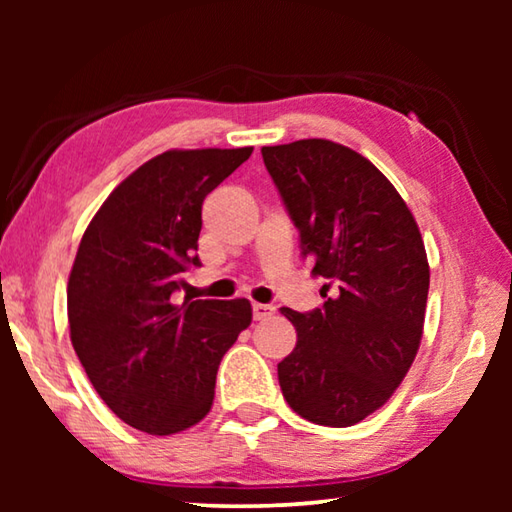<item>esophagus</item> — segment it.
<instances>
[{
    "label": "esophagus",
    "mask_w": 512,
    "mask_h": 512,
    "mask_svg": "<svg viewBox=\"0 0 512 512\" xmlns=\"http://www.w3.org/2000/svg\"><path fill=\"white\" fill-rule=\"evenodd\" d=\"M273 314H275L273 305H259V302H255V305H253V318L255 320H266V318H271Z\"/></svg>",
    "instance_id": "esophagus-1"
}]
</instances>
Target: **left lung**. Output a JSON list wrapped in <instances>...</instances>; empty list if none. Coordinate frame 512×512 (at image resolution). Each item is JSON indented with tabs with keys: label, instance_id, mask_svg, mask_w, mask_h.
I'll use <instances>...</instances> for the list:
<instances>
[{
	"label": "left lung",
	"instance_id": "1",
	"mask_svg": "<svg viewBox=\"0 0 512 512\" xmlns=\"http://www.w3.org/2000/svg\"><path fill=\"white\" fill-rule=\"evenodd\" d=\"M262 158L327 298L307 314L280 309L298 332L277 363L282 395L309 422L352 427L388 402L420 348L429 262L418 223L348 146L298 140L262 146Z\"/></svg>",
	"mask_w": 512,
	"mask_h": 512
}]
</instances>
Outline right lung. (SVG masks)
Returning <instances> with one entry per match:
<instances>
[{
    "instance_id": "add662e5",
    "label": "right lung",
    "mask_w": 512,
    "mask_h": 512,
    "mask_svg": "<svg viewBox=\"0 0 512 512\" xmlns=\"http://www.w3.org/2000/svg\"><path fill=\"white\" fill-rule=\"evenodd\" d=\"M250 153L173 149L144 162L94 214L69 273V339L94 391L151 436L210 413L223 354L253 320L246 298L173 300L201 266L205 196Z\"/></svg>"
}]
</instances>
